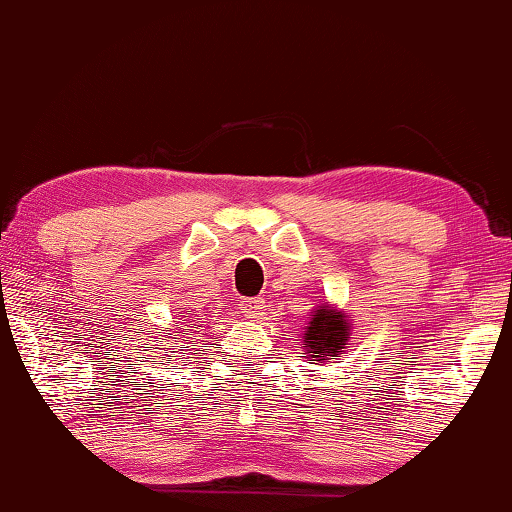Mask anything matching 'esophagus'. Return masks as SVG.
I'll use <instances>...</instances> for the list:
<instances>
[{
  "label": "esophagus",
  "mask_w": 512,
  "mask_h": 512,
  "mask_svg": "<svg viewBox=\"0 0 512 512\" xmlns=\"http://www.w3.org/2000/svg\"><path fill=\"white\" fill-rule=\"evenodd\" d=\"M240 311L245 313L247 318H263L265 300L263 297H247V300H240Z\"/></svg>",
  "instance_id": "obj_1"
}]
</instances>
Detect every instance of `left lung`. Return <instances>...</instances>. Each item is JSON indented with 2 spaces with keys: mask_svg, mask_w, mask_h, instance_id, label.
<instances>
[{
  "mask_svg": "<svg viewBox=\"0 0 512 512\" xmlns=\"http://www.w3.org/2000/svg\"><path fill=\"white\" fill-rule=\"evenodd\" d=\"M350 341V322L343 311H336L325 304L313 311V318L306 327L302 348L306 361H322L343 355Z\"/></svg>",
  "mask_w": 512,
  "mask_h": 512,
  "instance_id": "1",
  "label": "left lung"
}]
</instances>
